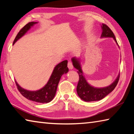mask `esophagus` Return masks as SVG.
<instances>
[{
  "label": "esophagus",
  "instance_id": "esophagus-1",
  "mask_svg": "<svg viewBox=\"0 0 134 134\" xmlns=\"http://www.w3.org/2000/svg\"><path fill=\"white\" fill-rule=\"evenodd\" d=\"M67 66L69 67V69L70 70H72L73 69V65H72V63L71 62H68V64H67Z\"/></svg>",
  "mask_w": 134,
  "mask_h": 134
}]
</instances>
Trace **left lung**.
<instances>
[{"label": "left lung", "mask_w": 134, "mask_h": 134, "mask_svg": "<svg viewBox=\"0 0 134 134\" xmlns=\"http://www.w3.org/2000/svg\"><path fill=\"white\" fill-rule=\"evenodd\" d=\"M102 32L101 37H112L117 43L114 34L106 24H102ZM71 60L74 67L77 70H78L77 72L79 76V80L77 86V93L79 96L84 101L93 102L102 99L114 90L118 83L119 80V74L114 82L108 87L103 88H96L93 87L87 82L85 77L83 76V71L79 61L75 57L72 58Z\"/></svg>", "instance_id": "left-lung-1"}]
</instances>
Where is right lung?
<instances>
[{
	"mask_svg": "<svg viewBox=\"0 0 134 134\" xmlns=\"http://www.w3.org/2000/svg\"><path fill=\"white\" fill-rule=\"evenodd\" d=\"M37 23V22H31L25 25L18 32L16 37L15 38L13 45L19 38H21L22 36L25 35V34L31 28V26H32L34 25ZM67 63V60H64L57 65L54 68L48 83L44 87H42L40 90H37V91H29V90L22 88L15 81L16 85L17 86L18 90L22 96L30 100L42 103L49 102L55 96L61 77L63 74L67 73L69 71Z\"/></svg>",
	"mask_w": 134,
	"mask_h": 134,
	"instance_id": "obj_1",
	"label": "right lung"
}]
</instances>
